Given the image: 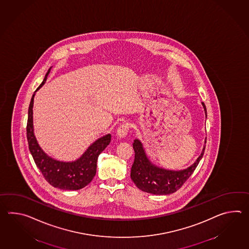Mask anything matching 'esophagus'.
I'll return each mask as SVG.
<instances>
[{
	"label": "esophagus",
	"instance_id": "34e87169",
	"mask_svg": "<svg viewBox=\"0 0 249 249\" xmlns=\"http://www.w3.org/2000/svg\"><path fill=\"white\" fill-rule=\"evenodd\" d=\"M128 130H129V125H128V123H127V122H123V123H122V124L119 126L118 129H117V136H118L119 138H124V137L127 135Z\"/></svg>",
	"mask_w": 249,
	"mask_h": 249
}]
</instances>
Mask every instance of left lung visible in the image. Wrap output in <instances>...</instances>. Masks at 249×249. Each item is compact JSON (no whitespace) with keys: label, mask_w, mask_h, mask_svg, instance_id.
Masks as SVG:
<instances>
[{"label":"left lung","mask_w":249,"mask_h":249,"mask_svg":"<svg viewBox=\"0 0 249 249\" xmlns=\"http://www.w3.org/2000/svg\"><path fill=\"white\" fill-rule=\"evenodd\" d=\"M202 104L205 109V115H207L205 104ZM133 148L135 151V160L130 172L133 182L139 189L144 192L154 195H168L176 192L188 180V178L191 176L196 166L198 165L199 161L202 159L205 153V146L193 165L178 172L163 170L153 165L144 154L141 142L138 139L134 141Z\"/></svg>","instance_id":"obj_1"}]
</instances>
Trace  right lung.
<instances>
[{"instance_id":"right-lung-1","label":"right lung","mask_w":249,"mask_h":249,"mask_svg":"<svg viewBox=\"0 0 249 249\" xmlns=\"http://www.w3.org/2000/svg\"><path fill=\"white\" fill-rule=\"evenodd\" d=\"M50 69L46 73L44 81L39 86L38 90L46 81ZM33 94L28 107L27 138L28 147L34 160L45 180L54 188L65 190H77L85 188L92 181L96 173V162L100 154L111 142V135L108 134L96 140L90 145L87 152L78 160L72 162H63L53 160L44 154L40 148L33 131Z\"/></svg>"}]
</instances>
